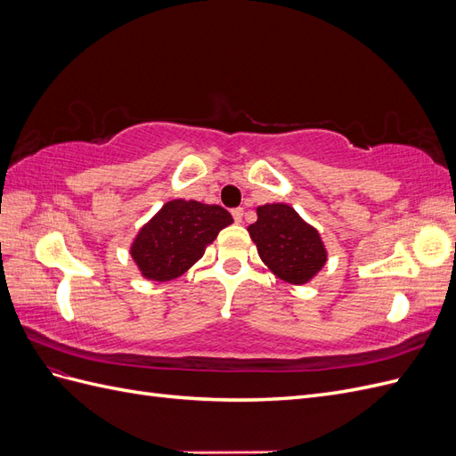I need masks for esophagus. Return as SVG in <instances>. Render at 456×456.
Masks as SVG:
<instances>
[{
    "label": "esophagus",
    "instance_id": "1",
    "mask_svg": "<svg viewBox=\"0 0 456 456\" xmlns=\"http://www.w3.org/2000/svg\"><path fill=\"white\" fill-rule=\"evenodd\" d=\"M232 216H233V220H236V223L240 224L241 220H243V209H241V207H238V209H233V211H232Z\"/></svg>",
    "mask_w": 456,
    "mask_h": 456
}]
</instances>
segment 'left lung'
<instances>
[{
	"label": "left lung",
	"instance_id": "1",
	"mask_svg": "<svg viewBox=\"0 0 456 456\" xmlns=\"http://www.w3.org/2000/svg\"><path fill=\"white\" fill-rule=\"evenodd\" d=\"M260 260L291 285L310 283L327 265V247L317 228L308 224L291 205L256 207V223L247 228Z\"/></svg>",
	"mask_w": 456,
	"mask_h": 456
}]
</instances>
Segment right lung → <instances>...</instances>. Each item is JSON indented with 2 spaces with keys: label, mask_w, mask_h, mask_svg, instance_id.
<instances>
[{
  "label": "right lung",
  "mask_w": 456,
  "mask_h": 456,
  "mask_svg": "<svg viewBox=\"0 0 456 456\" xmlns=\"http://www.w3.org/2000/svg\"><path fill=\"white\" fill-rule=\"evenodd\" d=\"M232 223L220 205L171 200L136 232L129 253L144 280L171 281L194 266Z\"/></svg>",
  "instance_id": "obj_1"
}]
</instances>
